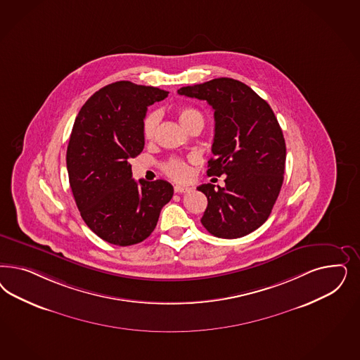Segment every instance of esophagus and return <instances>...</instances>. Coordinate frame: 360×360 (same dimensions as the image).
Wrapping results in <instances>:
<instances>
[{
	"mask_svg": "<svg viewBox=\"0 0 360 360\" xmlns=\"http://www.w3.org/2000/svg\"><path fill=\"white\" fill-rule=\"evenodd\" d=\"M189 191H191L189 186H174V192H176V193H186V192H189Z\"/></svg>",
	"mask_w": 360,
	"mask_h": 360,
	"instance_id": "esophagus-1",
	"label": "esophagus"
}]
</instances>
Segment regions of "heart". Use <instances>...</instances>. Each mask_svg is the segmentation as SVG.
Instances as JSON below:
<instances>
[{
	"instance_id": "obj_1",
	"label": "heart",
	"mask_w": 360,
	"mask_h": 360,
	"mask_svg": "<svg viewBox=\"0 0 360 360\" xmlns=\"http://www.w3.org/2000/svg\"><path fill=\"white\" fill-rule=\"evenodd\" d=\"M177 115H179L181 124L186 129H189V128L193 127L196 124L204 126V116L196 108L181 107L177 111ZM160 117H162V115H160L159 111H151L148 115L144 117V120H143V136H144V139L152 140L155 138ZM189 160L196 162L198 159L195 156H191ZM162 171L168 174L171 179L177 180V181H186L191 176V168H189L188 162L184 159H180V158H171L169 160L164 162Z\"/></svg>"
}]
</instances>
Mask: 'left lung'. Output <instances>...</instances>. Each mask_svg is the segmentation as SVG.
<instances>
[{
  "label": "left lung",
  "instance_id": "1",
  "mask_svg": "<svg viewBox=\"0 0 360 360\" xmlns=\"http://www.w3.org/2000/svg\"><path fill=\"white\" fill-rule=\"evenodd\" d=\"M180 95L198 98L214 111L209 176L226 174L225 186H198L208 198L201 224L220 238H238L269 219L283 183L286 144L266 101L245 83L217 78L186 86Z\"/></svg>",
  "mask_w": 360,
  "mask_h": 360
}]
</instances>
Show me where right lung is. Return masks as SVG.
<instances>
[{"mask_svg": "<svg viewBox=\"0 0 360 360\" xmlns=\"http://www.w3.org/2000/svg\"><path fill=\"white\" fill-rule=\"evenodd\" d=\"M167 96L158 87L115 82L91 95L75 119L66 153L70 186L86 225L110 244L144 241L174 196L168 181L136 183L129 164L144 148L147 107Z\"/></svg>", "mask_w": 360, "mask_h": 360, "instance_id": "add662e5", "label": "right lung"}]
</instances>
